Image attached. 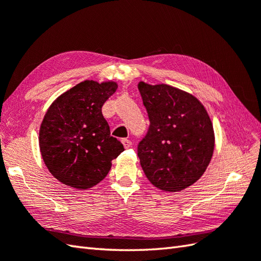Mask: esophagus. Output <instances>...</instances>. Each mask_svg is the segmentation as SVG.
Listing matches in <instances>:
<instances>
[{
  "label": "esophagus",
  "mask_w": 261,
  "mask_h": 261,
  "mask_svg": "<svg viewBox=\"0 0 261 261\" xmlns=\"http://www.w3.org/2000/svg\"><path fill=\"white\" fill-rule=\"evenodd\" d=\"M122 143H123L124 148H130L132 146V142L129 139H122Z\"/></svg>",
  "instance_id": "1"
}]
</instances>
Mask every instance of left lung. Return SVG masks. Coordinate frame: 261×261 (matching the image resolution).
I'll return each mask as SVG.
<instances>
[{
    "label": "left lung",
    "instance_id": "1",
    "mask_svg": "<svg viewBox=\"0 0 261 261\" xmlns=\"http://www.w3.org/2000/svg\"><path fill=\"white\" fill-rule=\"evenodd\" d=\"M149 130L138 146L147 178L158 190L180 192L201 178L212 159L214 130L198 99L167 84H138Z\"/></svg>",
    "mask_w": 261,
    "mask_h": 261
}]
</instances>
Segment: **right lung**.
Returning a JSON list of instances; mask_svg holds the SVG:
<instances>
[{
    "label": "right lung",
    "instance_id": "1",
    "mask_svg": "<svg viewBox=\"0 0 261 261\" xmlns=\"http://www.w3.org/2000/svg\"><path fill=\"white\" fill-rule=\"evenodd\" d=\"M116 90V82L87 80L59 95L47 110L39 147L46 167L62 184L76 190L97 185L124 150L111 137L102 114L103 104Z\"/></svg>",
    "mask_w": 261,
    "mask_h": 261
}]
</instances>
